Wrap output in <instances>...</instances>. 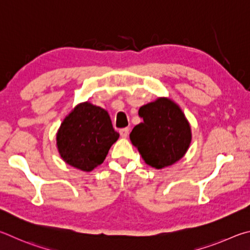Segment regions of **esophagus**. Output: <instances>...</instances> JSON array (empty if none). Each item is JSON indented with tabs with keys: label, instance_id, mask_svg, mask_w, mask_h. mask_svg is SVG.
Masks as SVG:
<instances>
[{
	"label": "esophagus",
	"instance_id": "1",
	"mask_svg": "<svg viewBox=\"0 0 250 250\" xmlns=\"http://www.w3.org/2000/svg\"><path fill=\"white\" fill-rule=\"evenodd\" d=\"M120 134H121V136L123 138H126V137L128 136V134H129V128H122L120 130Z\"/></svg>",
	"mask_w": 250,
	"mask_h": 250
}]
</instances>
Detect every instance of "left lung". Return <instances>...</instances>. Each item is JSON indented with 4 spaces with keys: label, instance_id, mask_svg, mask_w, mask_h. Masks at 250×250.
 I'll use <instances>...</instances> for the list:
<instances>
[{
    "label": "left lung",
    "instance_id": "1",
    "mask_svg": "<svg viewBox=\"0 0 250 250\" xmlns=\"http://www.w3.org/2000/svg\"><path fill=\"white\" fill-rule=\"evenodd\" d=\"M143 122L129 138L144 161L156 169L172 166L186 155L191 144L189 121L181 107L169 98H158L139 108Z\"/></svg>",
    "mask_w": 250,
    "mask_h": 250
}]
</instances>
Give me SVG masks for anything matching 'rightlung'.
<instances>
[{"label": "right lung", "instance_id": "1", "mask_svg": "<svg viewBox=\"0 0 250 250\" xmlns=\"http://www.w3.org/2000/svg\"><path fill=\"white\" fill-rule=\"evenodd\" d=\"M118 137L107 111L82 102L63 118L56 134V145L65 164L90 172L103 163Z\"/></svg>", "mask_w": 250, "mask_h": 250}]
</instances>
